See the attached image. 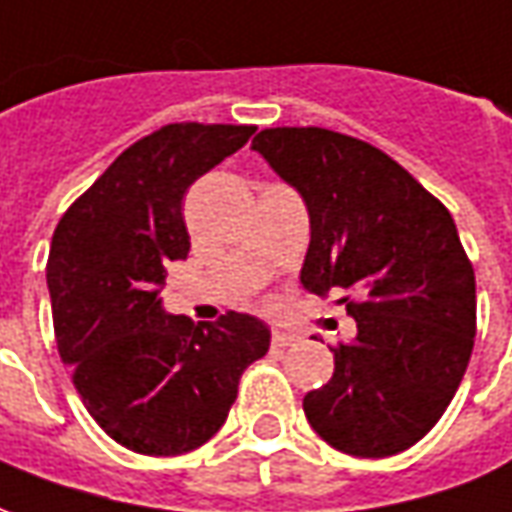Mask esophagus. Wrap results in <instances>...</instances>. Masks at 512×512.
<instances>
[{
  "label": "esophagus",
  "instance_id": "1",
  "mask_svg": "<svg viewBox=\"0 0 512 512\" xmlns=\"http://www.w3.org/2000/svg\"><path fill=\"white\" fill-rule=\"evenodd\" d=\"M271 343H274L277 349H285V346H293V343H296V335L285 330H274L271 332Z\"/></svg>",
  "mask_w": 512,
  "mask_h": 512
}]
</instances>
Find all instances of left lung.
Listing matches in <instances>:
<instances>
[{
	"label": "left lung",
	"mask_w": 512,
	"mask_h": 512,
	"mask_svg": "<svg viewBox=\"0 0 512 512\" xmlns=\"http://www.w3.org/2000/svg\"><path fill=\"white\" fill-rule=\"evenodd\" d=\"M252 149L310 213L302 285L355 318L335 371L305 396L310 427L355 457L405 452L438 424L477 332L474 266L441 199L377 146L324 127H271Z\"/></svg>",
	"instance_id": "obj_1"
}]
</instances>
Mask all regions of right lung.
<instances>
[{
  "instance_id": "right-lung-1",
  "label": "right lung",
  "mask_w": 512,
  "mask_h": 512,
  "mask_svg": "<svg viewBox=\"0 0 512 512\" xmlns=\"http://www.w3.org/2000/svg\"><path fill=\"white\" fill-rule=\"evenodd\" d=\"M255 130L166 124L124 149L57 221L46 263L57 352L96 424L138 455L210 441L246 366L268 352L271 332L246 313L194 327L160 307L166 266L191 249L182 199Z\"/></svg>"
}]
</instances>
